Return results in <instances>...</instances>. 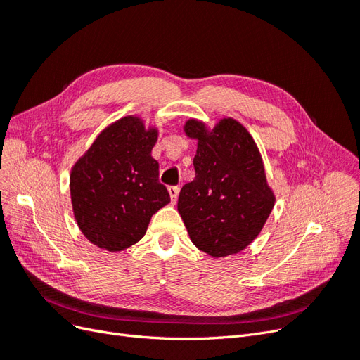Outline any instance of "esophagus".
<instances>
[{
	"mask_svg": "<svg viewBox=\"0 0 360 360\" xmlns=\"http://www.w3.org/2000/svg\"><path fill=\"white\" fill-rule=\"evenodd\" d=\"M179 192H180V189H179L177 186H171V188H168V193H169V197H171V202H172V204H176V202H177V198H179Z\"/></svg>",
	"mask_w": 360,
	"mask_h": 360,
	"instance_id": "obj_1",
	"label": "esophagus"
}]
</instances>
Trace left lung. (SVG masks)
<instances>
[{"label":"left lung","instance_id":"obj_1","mask_svg":"<svg viewBox=\"0 0 360 360\" xmlns=\"http://www.w3.org/2000/svg\"><path fill=\"white\" fill-rule=\"evenodd\" d=\"M197 139L195 179L180 191L177 209L192 243L213 258L240 252L263 230L276 201L258 146L248 129L224 117L212 129L189 118Z\"/></svg>","mask_w":360,"mask_h":360}]
</instances>
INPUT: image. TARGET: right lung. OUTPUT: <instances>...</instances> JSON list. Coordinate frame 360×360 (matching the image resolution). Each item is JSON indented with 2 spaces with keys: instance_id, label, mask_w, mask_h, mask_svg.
Masks as SVG:
<instances>
[{
  "instance_id": "add662e5",
  "label": "right lung",
  "mask_w": 360,
  "mask_h": 360,
  "mask_svg": "<svg viewBox=\"0 0 360 360\" xmlns=\"http://www.w3.org/2000/svg\"><path fill=\"white\" fill-rule=\"evenodd\" d=\"M159 129L139 115L108 124L73 163L70 198L81 233L97 248L120 252L144 237L151 216L169 202L151 156Z\"/></svg>"
}]
</instances>
